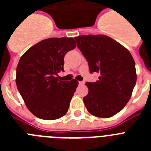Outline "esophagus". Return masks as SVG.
<instances>
[{
    "label": "esophagus",
    "mask_w": 151,
    "mask_h": 151,
    "mask_svg": "<svg viewBox=\"0 0 151 151\" xmlns=\"http://www.w3.org/2000/svg\"><path fill=\"white\" fill-rule=\"evenodd\" d=\"M78 83H79V85H84V84H85V82H83V81H82V82H78Z\"/></svg>",
    "instance_id": "esophagus-1"
}]
</instances>
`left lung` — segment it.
<instances>
[{
  "instance_id": "8db88e82",
  "label": "left lung",
  "mask_w": 151,
  "mask_h": 151,
  "mask_svg": "<svg viewBox=\"0 0 151 151\" xmlns=\"http://www.w3.org/2000/svg\"><path fill=\"white\" fill-rule=\"evenodd\" d=\"M75 39L90 73L100 75L97 82L85 83L88 93L84 97V104L95 116H113L125 107L135 85L132 56L125 47L104 35H81Z\"/></svg>"
}]
</instances>
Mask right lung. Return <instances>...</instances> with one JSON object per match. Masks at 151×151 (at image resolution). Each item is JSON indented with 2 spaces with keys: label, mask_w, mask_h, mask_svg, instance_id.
<instances>
[{
  "label": "right lung",
  "mask_w": 151,
  "mask_h": 151,
  "mask_svg": "<svg viewBox=\"0 0 151 151\" xmlns=\"http://www.w3.org/2000/svg\"><path fill=\"white\" fill-rule=\"evenodd\" d=\"M76 47L73 38H50L40 41L21 57L17 67L16 83L31 113L45 120L63 116L78 82L61 81L64 57Z\"/></svg>",
  "instance_id": "right-lung-1"
}]
</instances>
